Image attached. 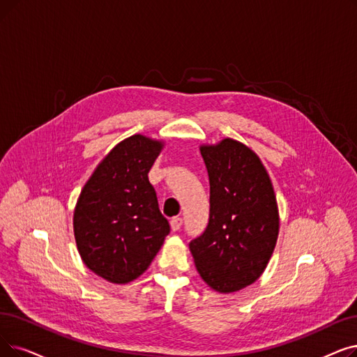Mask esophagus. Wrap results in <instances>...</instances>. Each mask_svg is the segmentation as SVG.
Masks as SVG:
<instances>
[{
    "instance_id": "1",
    "label": "esophagus",
    "mask_w": 357,
    "mask_h": 357,
    "mask_svg": "<svg viewBox=\"0 0 357 357\" xmlns=\"http://www.w3.org/2000/svg\"><path fill=\"white\" fill-rule=\"evenodd\" d=\"M182 219L181 217H174L172 220H170V229H172L174 231H176V230H179L181 229V226H182Z\"/></svg>"
}]
</instances>
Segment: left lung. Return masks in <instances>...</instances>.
I'll return each instance as SVG.
<instances>
[{
    "instance_id": "obj_1",
    "label": "left lung",
    "mask_w": 357,
    "mask_h": 357,
    "mask_svg": "<svg viewBox=\"0 0 357 357\" xmlns=\"http://www.w3.org/2000/svg\"><path fill=\"white\" fill-rule=\"evenodd\" d=\"M210 179V219L190 242L198 274L219 293H234L264 273L280 217L273 183L258 154L234 138L199 146Z\"/></svg>"
}]
</instances>
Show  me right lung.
<instances>
[{
  "label": "right lung",
  "mask_w": 357,
  "mask_h": 357,
  "mask_svg": "<svg viewBox=\"0 0 357 357\" xmlns=\"http://www.w3.org/2000/svg\"><path fill=\"white\" fill-rule=\"evenodd\" d=\"M163 146L142 134L122 140L100 160L77 199V250L86 267L106 282L127 284L140 277L169 234L147 176Z\"/></svg>",
  "instance_id": "add662e5"
}]
</instances>
